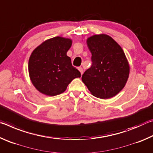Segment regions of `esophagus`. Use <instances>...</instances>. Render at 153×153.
Instances as JSON below:
<instances>
[{"label":"esophagus","instance_id":"obj_1","mask_svg":"<svg viewBox=\"0 0 153 153\" xmlns=\"http://www.w3.org/2000/svg\"><path fill=\"white\" fill-rule=\"evenodd\" d=\"M78 70L79 71V72H80V73H81V74H82V75L83 74V73H84V70H83L82 67H78Z\"/></svg>","mask_w":153,"mask_h":153}]
</instances>
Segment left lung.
<instances>
[{
	"label": "left lung",
	"mask_w": 153,
	"mask_h": 153,
	"mask_svg": "<svg viewBox=\"0 0 153 153\" xmlns=\"http://www.w3.org/2000/svg\"><path fill=\"white\" fill-rule=\"evenodd\" d=\"M87 45L92 54V65L82 75V82L96 97H115L125 86L129 73L123 49L106 34L88 38Z\"/></svg>",
	"instance_id": "1"
}]
</instances>
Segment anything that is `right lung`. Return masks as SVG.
<instances>
[{
  "mask_svg": "<svg viewBox=\"0 0 153 153\" xmlns=\"http://www.w3.org/2000/svg\"><path fill=\"white\" fill-rule=\"evenodd\" d=\"M71 44L69 38L57 36L46 40L32 52L28 63L30 77L42 94L51 97L60 94L72 80L81 77L67 55Z\"/></svg>",
  "mask_w": 153,
  "mask_h": 153,
  "instance_id": "right-lung-1",
  "label": "right lung"
}]
</instances>
